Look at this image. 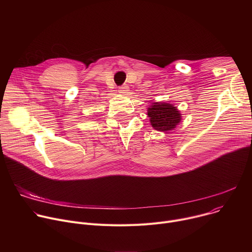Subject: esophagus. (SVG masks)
<instances>
[{
	"mask_svg": "<svg viewBox=\"0 0 252 252\" xmlns=\"http://www.w3.org/2000/svg\"><path fill=\"white\" fill-rule=\"evenodd\" d=\"M119 90L121 93H126L128 91V88L126 86H121V87H119Z\"/></svg>",
	"mask_w": 252,
	"mask_h": 252,
	"instance_id": "esophagus-1",
	"label": "esophagus"
}]
</instances>
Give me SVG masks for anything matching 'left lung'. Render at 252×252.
Here are the masks:
<instances>
[{
	"label": "left lung",
	"mask_w": 252,
	"mask_h": 252,
	"mask_svg": "<svg viewBox=\"0 0 252 252\" xmlns=\"http://www.w3.org/2000/svg\"><path fill=\"white\" fill-rule=\"evenodd\" d=\"M148 116L153 127L161 131L173 129L182 119L176 107L166 102H155L148 110Z\"/></svg>",
	"instance_id": "left-lung-1"
}]
</instances>
